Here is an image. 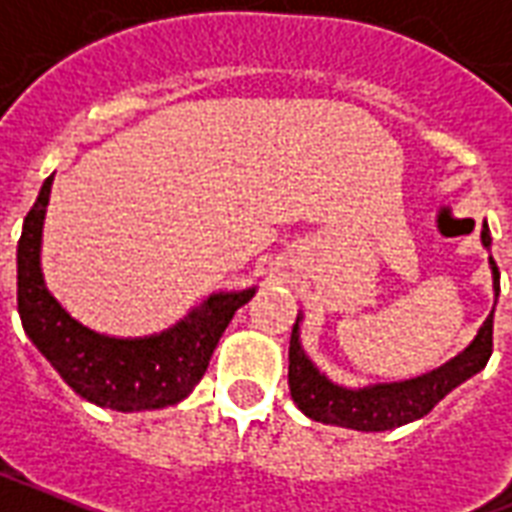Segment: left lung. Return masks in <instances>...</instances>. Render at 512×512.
I'll list each match as a JSON object with an SVG mask.
<instances>
[{"mask_svg": "<svg viewBox=\"0 0 512 512\" xmlns=\"http://www.w3.org/2000/svg\"><path fill=\"white\" fill-rule=\"evenodd\" d=\"M481 244L491 249V233L486 222L481 228ZM489 268L494 306H497L499 271L491 255ZM300 322H303V314H298L295 319L290 338V395L295 405L308 419L322 421V424L357 429V432H384V429L403 427V424L427 416L448 392H454L456 386L486 368L491 357V335H494V308L486 322L478 327V335L473 341L467 343L456 357L443 362L440 368L405 378V381L368 386H343L327 373H322L303 349Z\"/></svg>", "mask_w": 512, "mask_h": 512, "instance_id": "obj_1", "label": "left lung"}]
</instances>
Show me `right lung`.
<instances>
[{
    "instance_id": "right-lung-1",
    "label": "right lung",
    "mask_w": 512,
    "mask_h": 512,
    "mask_svg": "<svg viewBox=\"0 0 512 512\" xmlns=\"http://www.w3.org/2000/svg\"><path fill=\"white\" fill-rule=\"evenodd\" d=\"M50 174L26 214L18 241V314L23 333L72 386L74 395L120 413L161 411L182 403L209 368L225 327L257 287L212 292L161 333L117 338L74 319L48 290L42 273V228Z\"/></svg>"
}]
</instances>
